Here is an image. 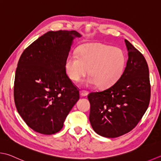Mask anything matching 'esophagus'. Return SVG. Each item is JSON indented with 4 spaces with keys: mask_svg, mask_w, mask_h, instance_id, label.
Masks as SVG:
<instances>
[{
    "mask_svg": "<svg viewBox=\"0 0 161 161\" xmlns=\"http://www.w3.org/2000/svg\"><path fill=\"white\" fill-rule=\"evenodd\" d=\"M80 96L81 97H85V96H87L88 95V92L86 91H84V90H81L80 91Z\"/></svg>",
    "mask_w": 161,
    "mask_h": 161,
    "instance_id": "1",
    "label": "esophagus"
}]
</instances>
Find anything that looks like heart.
<instances>
[{
	"label": "heart",
	"instance_id": "1",
	"mask_svg": "<svg viewBox=\"0 0 161 161\" xmlns=\"http://www.w3.org/2000/svg\"><path fill=\"white\" fill-rule=\"evenodd\" d=\"M126 58L121 49L101 43H90L81 46L76 53H71L65 61V70L70 80L78 81L89 69L91 76L84 86L108 88L119 80L124 73Z\"/></svg>",
	"mask_w": 161,
	"mask_h": 161
}]
</instances>
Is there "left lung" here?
Segmentation results:
<instances>
[{"mask_svg": "<svg viewBox=\"0 0 161 161\" xmlns=\"http://www.w3.org/2000/svg\"><path fill=\"white\" fill-rule=\"evenodd\" d=\"M128 58L121 77L111 87L90 93L89 121L97 134L117 137L136 126L149 107V72L144 56L125 40Z\"/></svg>", "mask_w": 161, "mask_h": 161, "instance_id": "left-lung-1", "label": "left lung"}]
</instances>
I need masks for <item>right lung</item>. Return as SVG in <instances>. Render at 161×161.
Here are the masks:
<instances>
[{"label":"right lung","mask_w":161,"mask_h":161,"mask_svg":"<svg viewBox=\"0 0 161 161\" xmlns=\"http://www.w3.org/2000/svg\"><path fill=\"white\" fill-rule=\"evenodd\" d=\"M75 31H49L24 50L16 70L14 98L17 112L33 130L52 135L61 130L80 99L65 71Z\"/></svg>","instance_id":"1"}]
</instances>
